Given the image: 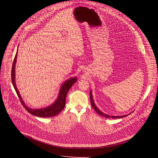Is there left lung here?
Here are the masks:
<instances>
[{
  "label": "left lung",
  "instance_id": "left-lung-1",
  "mask_svg": "<svg viewBox=\"0 0 158 158\" xmlns=\"http://www.w3.org/2000/svg\"><path fill=\"white\" fill-rule=\"evenodd\" d=\"M89 96H90V102H91V105H92V106L93 107V108L94 109V110L100 115H102L103 116V117H105L106 118H123V117H126L127 115H123V116H110V115H107L106 114H104L102 112H101L100 110H99L98 109V107L95 105V103L94 102V99H93V97H92V92H89Z\"/></svg>",
  "mask_w": 158,
  "mask_h": 158
}]
</instances>
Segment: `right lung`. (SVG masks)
I'll list each match as a JSON object with an SVG mask.
<instances>
[{
    "label": "right lung",
    "mask_w": 158,
    "mask_h": 158,
    "mask_svg": "<svg viewBox=\"0 0 158 158\" xmlns=\"http://www.w3.org/2000/svg\"><path fill=\"white\" fill-rule=\"evenodd\" d=\"M16 56H17V54H16L13 60V63L12 70H11V81H12V83L15 88L16 92L17 94L20 98V101L22 104L23 105V106L24 107V108L26 109L29 113H30L31 114L36 116V117H54V116L59 114L63 110V108L65 106L66 94H67L69 90L72 86V85L77 81V78L72 77L70 79H68L67 81H66L64 82L62 86L61 87L59 97H58L56 101L51 106L47 107L45 108L38 109V110L29 108L28 107H27L26 105H25L23 101H22V98L19 92V90L17 89V88H16L15 85V69Z\"/></svg>",
    "instance_id": "1"
}]
</instances>
